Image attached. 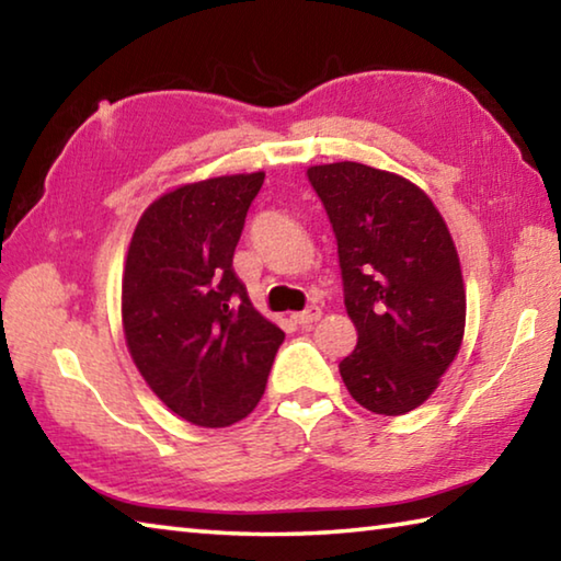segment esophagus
I'll use <instances>...</instances> for the list:
<instances>
[{
	"label": "esophagus",
	"mask_w": 561,
	"mask_h": 561,
	"mask_svg": "<svg viewBox=\"0 0 561 561\" xmlns=\"http://www.w3.org/2000/svg\"><path fill=\"white\" fill-rule=\"evenodd\" d=\"M291 319L297 321L299 327H311V324H317V321L321 319V309L319 307H309V309H304V311H299V314H291Z\"/></svg>",
	"instance_id": "esophagus-1"
}]
</instances>
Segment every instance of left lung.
Masks as SVG:
<instances>
[{
  "label": "left lung",
  "instance_id": "left-lung-1",
  "mask_svg": "<svg viewBox=\"0 0 561 561\" xmlns=\"http://www.w3.org/2000/svg\"><path fill=\"white\" fill-rule=\"evenodd\" d=\"M307 178L334 227L358 334L341 378L366 411L403 415L428 401L462 344L465 284L448 225L421 187L388 170L341 160Z\"/></svg>",
  "mask_w": 561,
  "mask_h": 561
}]
</instances>
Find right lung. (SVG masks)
<instances>
[{
  "mask_svg": "<svg viewBox=\"0 0 561 561\" xmlns=\"http://www.w3.org/2000/svg\"><path fill=\"white\" fill-rule=\"evenodd\" d=\"M262 183L260 170L168 190L128 244L121 317L130 358L150 391L201 428L254 411L284 341L232 270Z\"/></svg>",
  "mask_w": 561,
  "mask_h": 561,
  "instance_id": "obj_1",
  "label": "right lung"
}]
</instances>
